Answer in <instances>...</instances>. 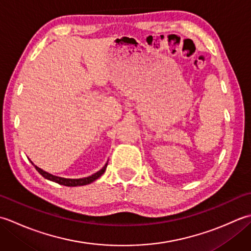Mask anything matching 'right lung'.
Here are the masks:
<instances>
[{
    "label": "right lung",
    "instance_id": "right-lung-1",
    "mask_svg": "<svg viewBox=\"0 0 251 251\" xmlns=\"http://www.w3.org/2000/svg\"><path fill=\"white\" fill-rule=\"evenodd\" d=\"M31 162V161H30ZM32 163V162H31ZM33 164V163H32ZM33 166L35 167V169L39 172L43 177L47 180H50L52 182H56V183H59L61 185H66V186H78V185H86L94 182L95 180H97L98 178H100L101 176H102L105 172L106 166H108V163H105L104 166L101 168L99 172H97L96 174L92 175V176H88V177H85V178H79V179H69V178H62V177H58V176H54L50 173L45 172V170L41 169L40 167L35 166L33 164Z\"/></svg>",
    "mask_w": 251,
    "mask_h": 251
}]
</instances>
